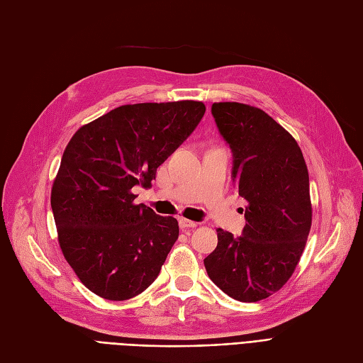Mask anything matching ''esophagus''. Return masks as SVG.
<instances>
[{
  "label": "esophagus",
  "instance_id": "34e87169",
  "mask_svg": "<svg viewBox=\"0 0 363 363\" xmlns=\"http://www.w3.org/2000/svg\"><path fill=\"white\" fill-rule=\"evenodd\" d=\"M179 224L182 228H195L196 225H199L195 221H189V219H186V218H180Z\"/></svg>",
  "mask_w": 363,
  "mask_h": 363
}]
</instances>
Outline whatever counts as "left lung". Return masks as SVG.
I'll use <instances>...</instances> for the list:
<instances>
[{
	"label": "left lung",
	"instance_id": "left-lung-1",
	"mask_svg": "<svg viewBox=\"0 0 363 363\" xmlns=\"http://www.w3.org/2000/svg\"><path fill=\"white\" fill-rule=\"evenodd\" d=\"M212 115L248 206L242 235L218 228L204 267L228 296L255 303L283 288L298 265L312 225L309 172L296 140L260 108L213 103Z\"/></svg>",
	"mask_w": 363,
	"mask_h": 363
}]
</instances>
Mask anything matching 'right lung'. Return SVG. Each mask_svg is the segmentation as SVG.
Segmentation results:
<instances>
[{
    "instance_id": "obj_1",
    "label": "right lung",
    "mask_w": 363,
    "mask_h": 363,
    "mask_svg": "<svg viewBox=\"0 0 363 363\" xmlns=\"http://www.w3.org/2000/svg\"><path fill=\"white\" fill-rule=\"evenodd\" d=\"M201 101L140 103L83 125L65 148L51 208L65 259L98 296L124 301L159 276L179 223L133 204L136 184L156 171L200 124Z\"/></svg>"
}]
</instances>
